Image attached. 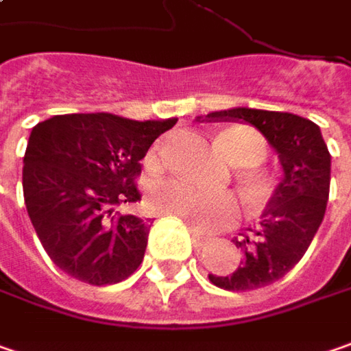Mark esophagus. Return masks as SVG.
Masks as SVG:
<instances>
[{
	"instance_id": "esophagus-1",
	"label": "esophagus",
	"mask_w": 351,
	"mask_h": 351,
	"mask_svg": "<svg viewBox=\"0 0 351 351\" xmlns=\"http://www.w3.org/2000/svg\"><path fill=\"white\" fill-rule=\"evenodd\" d=\"M191 239H193L195 247H203V245L209 241V237L203 235V233H199V231H195V229H191Z\"/></svg>"
}]
</instances>
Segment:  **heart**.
I'll list each match as a JSON object with an SVG mask.
<instances>
[{
	"mask_svg": "<svg viewBox=\"0 0 351 351\" xmlns=\"http://www.w3.org/2000/svg\"><path fill=\"white\" fill-rule=\"evenodd\" d=\"M215 144L229 162L239 166L254 167L267 158V142L245 126L219 130ZM272 189V180L263 173H251L245 182L247 197L253 205L269 202ZM149 207L160 215L184 221L187 227L202 233H213L233 225L241 213V203L235 193L207 189L185 180H167L156 185L149 193Z\"/></svg>",
	"mask_w": 351,
	"mask_h": 351,
	"instance_id": "b5f03b06",
	"label": "heart"
}]
</instances>
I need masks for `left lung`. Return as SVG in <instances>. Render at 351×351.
Here are the masks:
<instances>
[{"label":"left lung","instance_id":"1","mask_svg":"<svg viewBox=\"0 0 351 351\" xmlns=\"http://www.w3.org/2000/svg\"><path fill=\"white\" fill-rule=\"evenodd\" d=\"M205 122H247L278 154L282 178L267 203L261 227L233 239L241 265L231 274H209L225 290H253L282 278L304 256L324 219L332 158L320 126L302 116L237 106L197 116Z\"/></svg>","mask_w":351,"mask_h":351}]
</instances>
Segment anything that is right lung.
<instances>
[{"mask_svg": "<svg viewBox=\"0 0 351 351\" xmlns=\"http://www.w3.org/2000/svg\"><path fill=\"white\" fill-rule=\"evenodd\" d=\"M178 118L59 114L33 126L23 158L29 219L51 261L88 285H116L144 258L152 221L114 215L142 199L134 185L152 142Z\"/></svg>", "mask_w": 351, "mask_h": 351, "instance_id": "add662e5", "label": "right lung"}]
</instances>
